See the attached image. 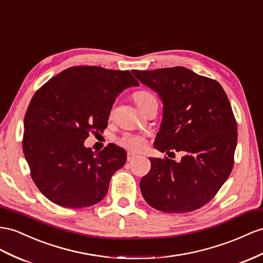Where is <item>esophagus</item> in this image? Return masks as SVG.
<instances>
[{"mask_svg":"<svg viewBox=\"0 0 263 263\" xmlns=\"http://www.w3.org/2000/svg\"><path fill=\"white\" fill-rule=\"evenodd\" d=\"M137 158V154L133 153V152H127V156H126V159L127 161H132L133 159Z\"/></svg>","mask_w":263,"mask_h":263,"instance_id":"1","label":"esophagus"}]
</instances>
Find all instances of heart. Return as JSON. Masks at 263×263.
Listing matches in <instances>:
<instances>
[{"mask_svg":"<svg viewBox=\"0 0 263 263\" xmlns=\"http://www.w3.org/2000/svg\"><path fill=\"white\" fill-rule=\"evenodd\" d=\"M151 99H156L151 93L146 91H139L134 94V100H136L137 104L140 106L146 101ZM120 145L124 146L125 149H129L132 151H140L145 146V138L140 134H124V136L119 140Z\"/></svg>","mask_w":263,"mask_h":263,"instance_id":"obj_1","label":"heart"}]
</instances>
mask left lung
<instances>
[{
  "label": "left lung",
  "instance_id": "1",
  "mask_svg": "<svg viewBox=\"0 0 263 263\" xmlns=\"http://www.w3.org/2000/svg\"><path fill=\"white\" fill-rule=\"evenodd\" d=\"M132 73L163 103L154 147L184 153L180 162L149 158L151 169L140 181L142 196L163 212L197 210L217 194L233 167L238 133L227 94L217 81L183 66Z\"/></svg>",
  "mask_w": 263,
  "mask_h": 263
}]
</instances>
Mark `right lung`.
Wrapping results in <instances>:
<instances>
[{"label":"right lung","instance_id":"obj_1","mask_svg":"<svg viewBox=\"0 0 263 263\" xmlns=\"http://www.w3.org/2000/svg\"><path fill=\"white\" fill-rule=\"evenodd\" d=\"M138 85L129 71L72 66L36 91L24 118L23 152L44 197L64 208H85L106 196L126 152L109 144L96 153L84 141L90 132L104 131L116 98Z\"/></svg>","mask_w":263,"mask_h":263}]
</instances>
